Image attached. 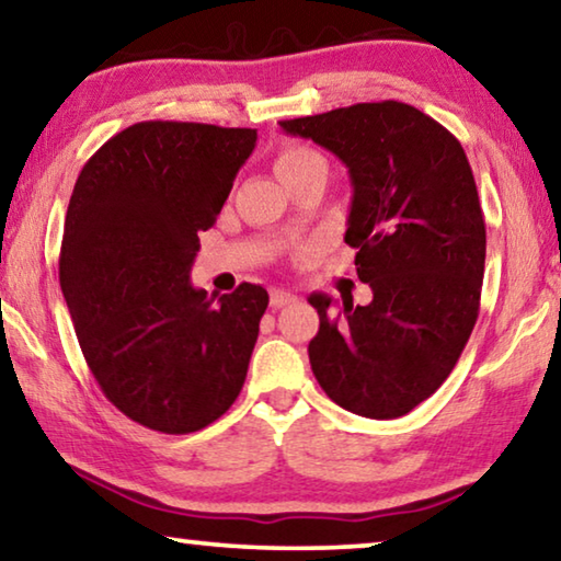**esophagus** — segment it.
Returning <instances> with one entry per match:
<instances>
[{
    "label": "esophagus",
    "instance_id": "esophagus-1",
    "mask_svg": "<svg viewBox=\"0 0 561 561\" xmlns=\"http://www.w3.org/2000/svg\"><path fill=\"white\" fill-rule=\"evenodd\" d=\"M270 299H272V307L279 309V307H287L291 302H297V295H295V291H289V289L277 287V289L270 291Z\"/></svg>",
    "mask_w": 561,
    "mask_h": 561
}]
</instances>
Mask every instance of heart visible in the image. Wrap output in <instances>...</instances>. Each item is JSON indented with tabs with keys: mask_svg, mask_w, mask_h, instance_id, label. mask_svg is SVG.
<instances>
[{
	"mask_svg": "<svg viewBox=\"0 0 561 561\" xmlns=\"http://www.w3.org/2000/svg\"><path fill=\"white\" fill-rule=\"evenodd\" d=\"M312 161H322L314 150H309L305 146H284L279 153L274 156V171H277L279 179H284V175L295 173Z\"/></svg>",
	"mask_w": 561,
	"mask_h": 561,
	"instance_id": "obj_1",
	"label": "heart"
}]
</instances>
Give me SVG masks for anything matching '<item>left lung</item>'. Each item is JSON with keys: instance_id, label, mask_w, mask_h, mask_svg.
<instances>
[{"instance_id": "1", "label": "left lung", "mask_w": 561, "mask_h": 561, "mask_svg": "<svg viewBox=\"0 0 561 561\" xmlns=\"http://www.w3.org/2000/svg\"><path fill=\"white\" fill-rule=\"evenodd\" d=\"M347 165L345 241L373 302L312 295L320 332L309 363L350 413L400 417L454 370L481 307L486 224L454 133L398 100L357 103L279 123Z\"/></svg>"}]
</instances>
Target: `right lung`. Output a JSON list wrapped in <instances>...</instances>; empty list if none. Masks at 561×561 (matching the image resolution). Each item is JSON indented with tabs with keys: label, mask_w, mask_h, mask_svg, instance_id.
<instances>
[{
	"label": "right lung",
	"mask_w": 561,
	"mask_h": 561,
	"mask_svg": "<svg viewBox=\"0 0 561 561\" xmlns=\"http://www.w3.org/2000/svg\"><path fill=\"white\" fill-rule=\"evenodd\" d=\"M254 128L144 121L82 165L65 216L60 287L105 398L150 431L183 436L229 411L270 295L188 282L254 150Z\"/></svg>",
	"instance_id": "1"
}]
</instances>
